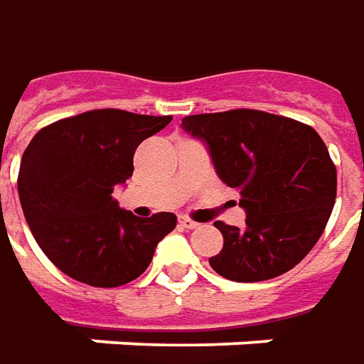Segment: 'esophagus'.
I'll return each instance as SVG.
<instances>
[{
	"mask_svg": "<svg viewBox=\"0 0 364 364\" xmlns=\"http://www.w3.org/2000/svg\"><path fill=\"white\" fill-rule=\"evenodd\" d=\"M199 223H195V221H191L189 217H179V227H183V229H195Z\"/></svg>",
	"mask_w": 364,
	"mask_h": 364,
	"instance_id": "34e87169",
	"label": "esophagus"
}]
</instances>
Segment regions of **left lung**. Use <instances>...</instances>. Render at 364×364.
<instances>
[{
  "instance_id": "obj_1",
  "label": "left lung",
  "mask_w": 364,
  "mask_h": 364,
  "mask_svg": "<svg viewBox=\"0 0 364 364\" xmlns=\"http://www.w3.org/2000/svg\"><path fill=\"white\" fill-rule=\"evenodd\" d=\"M205 143L219 179L241 193L245 227L217 221L221 253L209 265L229 281L257 283L291 271L325 231L337 169L327 145L305 123L257 109L183 117Z\"/></svg>"
}]
</instances>
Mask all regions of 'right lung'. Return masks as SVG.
<instances>
[{
	"instance_id": "add662e5",
	"label": "right lung",
	"mask_w": 364,
	"mask_h": 364,
	"mask_svg": "<svg viewBox=\"0 0 364 364\" xmlns=\"http://www.w3.org/2000/svg\"><path fill=\"white\" fill-rule=\"evenodd\" d=\"M169 123L171 115L95 109L37 131L17 191L37 245L59 271L91 287H119L149 267L177 217L139 219L121 209L113 189L133 175L141 141Z\"/></svg>"
}]
</instances>
